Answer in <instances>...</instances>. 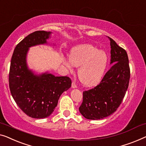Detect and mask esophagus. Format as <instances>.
Instances as JSON below:
<instances>
[{"instance_id":"1","label":"esophagus","mask_w":146,"mask_h":146,"mask_svg":"<svg viewBox=\"0 0 146 146\" xmlns=\"http://www.w3.org/2000/svg\"><path fill=\"white\" fill-rule=\"evenodd\" d=\"M72 88H77V85H76V84L75 83V82H72Z\"/></svg>"}]
</instances>
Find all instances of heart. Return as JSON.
<instances>
[{
    "instance_id": "1",
    "label": "heart",
    "mask_w": 146,
    "mask_h": 146,
    "mask_svg": "<svg viewBox=\"0 0 146 146\" xmlns=\"http://www.w3.org/2000/svg\"><path fill=\"white\" fill-rule=\"evenodd\" d=\"M69 58L70 60L63 58L62 63L70 71L73 68L72 64L79 66L78 77L86 86H95L101 81L109 61L106 52L89 44L72 48Z\"/></svg>"
}]
</instances>
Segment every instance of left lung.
Returning a JSON list of instances; mask_svg holds the SVG:
<instances>
[{"mask_svg": "<svg viewBox=\"0 0 146 146\" xmlns=\"http://www.w3.org/2000/svg\"><path fill=\"white\" fill-rule=\"evenodd\" d=\"M111 67L98 86L83 92L80 113L90 120L108 117L117 111L125 96L130 77L127 52L109 37Z\"/></svg>", "mask_w": 146, "mask_h": 146, "instance_id": "left-lung-1", "label": "left lung"}]
</instances>
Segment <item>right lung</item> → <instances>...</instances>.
<instances>
[{
	"label": "right lung",
	"mask_w": 146,
	"mask_h": 146,
	"mask_svg": "<svg viewBox=\"0 0 146 146\" xmlns=\"http://www.w3.org/2000/svg\"><path fill=\"white\" fill-rule=\"evenodd\" d=\"M50 34L47 31H36L27 35L16 46L10 62L9 88L12 98L24 113L34 119L50 115L61 94L72 84L68 76H54L48 73L37 76L27 68L29 47L47 43Z\"/></svg>",
	"instance_id": "right-lung-1"
}]
</instances>
